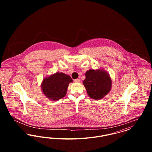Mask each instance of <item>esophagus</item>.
<instances>
[{"label":"esophagus","instance_id":"34e87169","mask_svg":"<svg viewBox=\"0 0 152 152\" xmlns=\"http://www.w3.org/2000/svg\"><path fill=\"white\" fill-rule=\"evenodd\" d=\"M75 82L76 83H79L80 82V80L79 79L75 80Z\"/></svg>","mask_w":152,"mask_h":152}]
</instances>
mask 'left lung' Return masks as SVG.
Listing matches in <instances>:
<instances>
[{"mask_svg":"<svg viewBox=\"0 0 152 152\" xmlns=\"http://www.w3.org/2000/svg\"><path fill=\"white\" fill-rule=\"evenodd\" d=\"M83 85L88 96L94 100H100L108 94L111 90L112 81L108 73L102 68L87 71Z\"/></svg>","mask_w":152,"mask_h":152,"instance_id":"obj_1","label":"left lung"}]
</instances>
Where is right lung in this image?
<instances>
[{
	"instance_id": "obj_1",
	"label": "right lung",
	"mask_w": 152,
	"mask_h": 152,
	"mask_svg": "<svg viewBox=\"0 0 152 152\" xmlns=\"http://www.w3.org/2000/svg\"><path fill=\"white\" fill-rule=\"evenodd\" d=\"M71 77L63 72H56L43 79L41 83L43 94L52 101H57L66 94Z\"/></svg>"
}]
</instances>
